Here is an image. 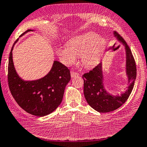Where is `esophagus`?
<instances>
[{
    "mask_svg": "<svg viewBox=\"0 0 147 147\" xmlns=\"http://www.w3.org/2000/svg\"><path fill=\"white\" fill-rule=\"evenodd\" d=\"M80 74L78 73H76V72H74V71H71V76L72 78H74V77H76V76H79Z\"/></svg>",
    "mask_w": 147,
    "mask_h": 147,
    "instance_id": "esophagus-1",
    "label": "esophagus"
}]
</instances>
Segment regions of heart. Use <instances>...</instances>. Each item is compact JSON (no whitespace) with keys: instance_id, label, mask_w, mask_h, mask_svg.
Masks as SVG:
<instances>
[{"instance_id":"obj_1","label":"heart","mask_w":147,"mask_h":147,"mask_svg":"<svg viewBox=\"0 0 147 147\" xmlns=\"http://www.w3.org/2000/svg\"><path fill=\"white\" fill-rule=\"evenodd\" d=\"M106 47V41L94 32L74 36L67 46L57 48L56 53L63 64L71 65L80 56L81 63L86 68H93L99 64Z\"/></svg>"}]
</instances>
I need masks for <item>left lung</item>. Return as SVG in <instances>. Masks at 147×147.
I'll use <instances>...</instances> for the list:
<instances>
[{"instance_id":"left-lung-1","label":"left lung","mask_w":147,"mask_h":147,"mask_svg":"<svg viewBox=\"0 0 147 147\" xmlns=\"http://www.w3.org/2000/svg\"><path fill=\"white\" fill-rule=\"evenodd\" d=\"M113 35L118 41L124 46L125 50V73L129 81L127 90L120 95L115 96L108 92L104 85L102 62L82 76L84 80L83 92L86 100L92 108L100 113L114 111L124 104L133 90L136 78V63L130 48L117 32H113Z\"/></svg>"}]
</instances>
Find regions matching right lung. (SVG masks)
I'll return each instance as SVG.
<instances>
[{"mask_svg": "<svg viewBox=\"0 0 147 147\" xmlns=\"http://www.w3.org/2000/svg\"><path fill=\"white\" fill-rule=\"evenodd\" d=\"M30 31L34 30L28 29L21 36ZM16 42L9 57L7 78L11 93L18 105L27 113L37 117L50 114L62 102L65 88L71 80L70 71L55 60L47 75L39 80L25 81L14 68L12 51Z\"/></svg>", "mask_w": 147, "mask_h": 147, "instance_id": "add662e5", "label": "right lung"}]
</instances>
